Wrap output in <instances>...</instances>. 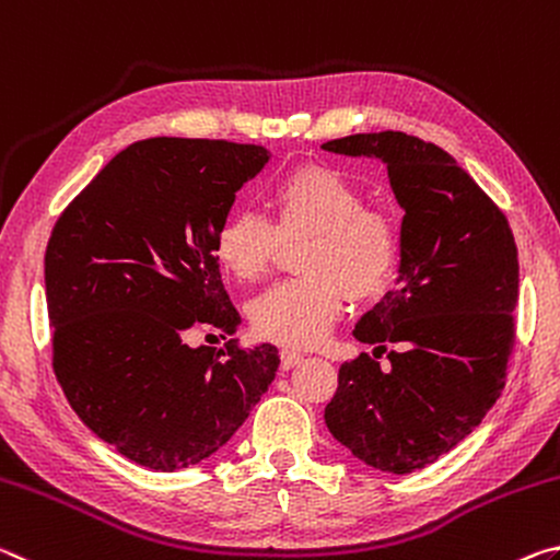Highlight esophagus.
<instances>
[{
	"label": "esophagus",
	"mask_w": 560,
	"mask_h": 560,
	"mask_svg": "<svg viewBox=\"0 0 560 560\" xmlns=\"http://www.w3.org/2000/svg\"><path fill=\"white\" fill-rule=\"evenodd\" d=\"M302 362V354L295 350H282L280 352V366L282 370H292V366H298Z\"/></svg>",
	"instance_id": "1"
}]
</instances>
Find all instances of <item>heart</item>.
<instances>
[{
    "label": "heart",
    "instance_id": "b5f03b06",
    "mask_svg": "<svg viewBox=\"0 0 560 560\" xmlns=\"http://www.w3.org/2000/svg\"><path fill=\"white\" fill-rule=\"evenodd\" d=\"M272 223L255 210H233L218 225L213 250L237 280L270 270L282 243L298 247L300 278L280 282L250 305L260 340L310 350L345 313L347 295L372 300L399 265L401 237L389 210L366 206L362 190L329 166L292 168L270 186Z\"/></svg>",
    "mask_w": 560,
    "mask_h": 560
}]
</instances>
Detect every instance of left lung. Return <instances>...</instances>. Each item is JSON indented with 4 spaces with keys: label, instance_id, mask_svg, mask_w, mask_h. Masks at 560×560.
Instances as JSON below:
<instances>
[{
    "label": "left lung",
    "instance_id": "1",
    "mask_svg": "<svg viewBox=\"0 0 560 560\" xmlns=\"http://www.w3.org/2000/svg\"><path fill=\"white\" fill-rule=\"evenodd\" d=\"M325 151L380 159L401 218L397 288L354 327L387 352L345 362L325 424L366 466L411 474L464 442L506 384L516 342L518 250L506 215L444 149L401 131Z\"/></svg>",
    "mask_w": 560,
    "mask_h": 560
}]
</instances>
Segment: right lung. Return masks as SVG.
<instances>
[{
	"label": "right lung",
	"instance_id": "obj_1",
	"mask_svg": "<svg viewBox=\"0 0 560 560\" xmlns=\"http://www.w3.org/2000/svg\"><path fill=\"white\" fill-rule=\"evenodd\" d=\"M268 161L255 143L136 141L51 231L44 285L54 374L91 432L153 471L218 452L278 372L272 345H186L190 329L233 335L241 325L213 241L237 190Z\"/></svg>",
	"mask_w": 560,
	"mask_h": 560
}]
</instances>
